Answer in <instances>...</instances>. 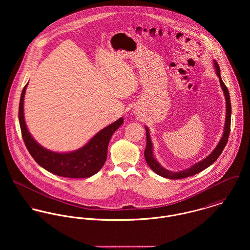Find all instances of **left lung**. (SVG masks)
I'll use <instances>...</instances> for the list:
<instances>
[{
  "mask_svg": "<svg viewBox=\"0 0 250 250\" xmlns=\"http://www.w3.org/2000/svg\"><path fill=\"white\" fill-rule=\"evenodd\" d=\"M214 68H215V73L219 79V83H220V86L223 90L224 96H225V101H226V117H225V124H224V132L223 135L219 141V143H217L216 147L213 150V152L206 157L204 160L194 164L193 166H191L189 168L178 171V172H173L170 170L166 169L165 167H163L158 161L155 159L154 154H153V144L150 139V135H149V130L148 128L145 126V130H146V148L144 151V158L146 160L147 165L150 167V168L157 173L158 175L165 177L167 179H183L192 176L197 174L198 172H201L202 170L206 169L208 167H210L211 165H213L214 162L217 160V158L220 156V154L222 153L226 143L228 142V138H229V134H230V125H231V102H230V95H229V91L226 87V85L224 84V83L221 80V76H220V68L217 64V62L214 61Z\"/></svg>",
  "mask_w": 250,
  "mask_h": 250,
  "instance_id": "obj_1",
  "label": "left lung"
}]
</instances>
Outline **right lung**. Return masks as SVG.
Listing matches in <instances>:
<instances>
[{
    "mask_svg": "<svg viewBox=\"0 0 250 250\" xmlns=\"http://www.w3.org/2000/svg\"><path fill=\"white\" fill-rule=\"evenodd\" d=\"M28 83L24 86L19 103V123L26 147L36 163L47 171L67 178H88L96 174L107 160V146L113 133L123 124L120 117L98 132L82 148L58 153L48 150L36 143L28 131L24 117V97Z\"/></svg>",
    "mask_w": 250,
    "mask_h": 250,
    "instance_id": "obj_1",
    "label": "right lung"
}]
</instances>
